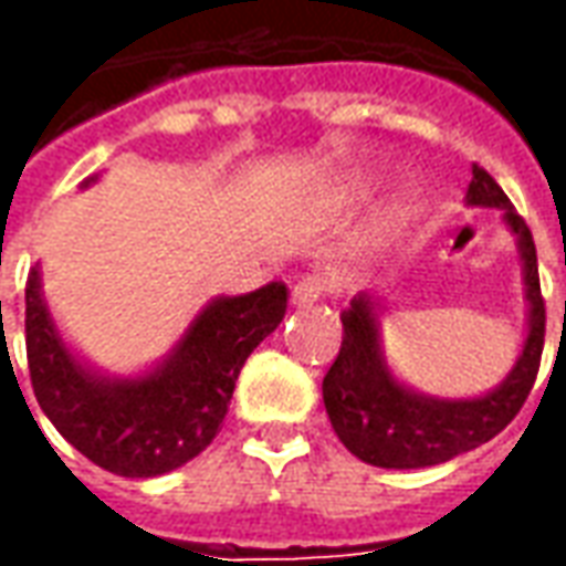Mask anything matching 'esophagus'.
<instances>
[{
  "mask_svg": "<svg viewBox=\"0 0 566 566\" xmlns=\"http://www.w3.org/2000/svg\"><path fill=\"white\" fill-rule=\"evenodd\" d=\"M333 282L324 275V272H306L300 282L294 284V303L296 306H306V303H315V300H321V296L331 294Z\"/></svg>",
  "mask_w": 566,
  "mask_h": 566,
  "instance_id": "obj_1",
  "label": "esophagus"
}]
</instances>
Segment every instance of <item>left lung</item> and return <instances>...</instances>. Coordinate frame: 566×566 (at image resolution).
I'll return each instance as SVG.
<instances>
[{"label":"left lung","instance_id":"obj_1","mask_svg":"<svg viewBox=\"0 0 566 566\" xmlns=\"http://www.w3.org/2000/svg\"><path fill=\"white\" fill-rule=\"evenodd\" d=\"M470 206H497L503 221L518 235L527 284V339L506 381L475 400H437L409 391L394 379L379 348V324L373 300L360 294L343 312V345L324 376V406L343 446L360 461L388 470H418L451 461L454 454L479 449L518 416L534 388L546 339V300L539 291L536 248L531 227L512 209L510 197L491 175L473 163L467 190Z\"/></svg>","mask_w":566,"mask_h":566}]
</instances>
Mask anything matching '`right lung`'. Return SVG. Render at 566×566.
<instances>
[{
  "label": "right lung",
  "mask_w": 566,
  "mask_h": 566,
  "mask_svg": "<svg viewBox=\"0 0 566 566\" xmlns=\"http://www.w3.org/2000/svg\"><path fill=\"white\" fill-rule=\"evenodd\" d=\"M284 312V282L221 296L199 312L172 355L148 376L105 379L63 345L42 300L39 270H32L27 282L32 391L51 424L96 467L127 479L163 475L218 437L239 369L282 324Z\"/></svg>",
  "instance_id": "1"
}]
</instances>
